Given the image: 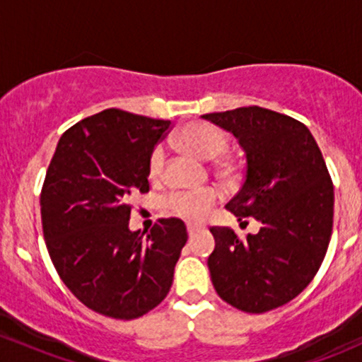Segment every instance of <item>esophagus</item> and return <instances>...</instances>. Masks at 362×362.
I'll return each mask as SVG.
<instances>
[{
    "label": "esophagus",
    "mask_w": 362,
    "mask_h": 362,
    "mask_svg": "<svg viewBox=\"0 0 362 362\" xmlns=\"http://www.w3.org/2000/svg\"><path fill=\"white\" fill-rule=\"evenodd\" d=\"M199 230H203V227L197 226V223H187V232H189V235H191V238H192V235H196Z\"/></svg>",
    "instance_id": "esophagus-1"
}]
</instances>
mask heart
<instances>
[{"mask_svg": "<svg viewBox=\"0 0 362 362\" xmlns=\"http://www.w3.org/2000/svg\"><path fill=\"white\" fill-rule=\"evenodd\" d=\"M177 144L180 149L196 158L216 159L227 147V139L216 127L208 123H189L178 132ZM165 168V149L161 146L152 151L149 159V171L152 177H159ZM220 192L215 187L192 189V191H173L165 197V208L171 215L185 220H203L215 203Z\"/></svg>", "mask_w": 362, "mask_h": 362, "instance_id": "heart-1", "label": "heart"}]
</instances>
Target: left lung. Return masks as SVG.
<instances>
[{
    "label": "left lung",
    "instance_id": "obj_1",
    "mask_svg": "<svg viewBox=\"0 0 362 362\" xmlns=\"http://www.w3.org/2000/svg\"><path fill=\"white\" fill-rule=\"evenodd\" d=\"M201 117L230 132L246 154L245 180L226 208L262 223L246 239L211 227V283L243 312L277 309L309 286L328 250L334 194L325 158L305 124L271 109L250 105Z\"/></svg>",
    "mask_w": 362,
    "mask_h": 362
}]
</instances>
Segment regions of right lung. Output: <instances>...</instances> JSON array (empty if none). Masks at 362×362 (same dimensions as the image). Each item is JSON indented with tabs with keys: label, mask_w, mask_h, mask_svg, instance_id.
I'll return each mask as SVG.
<instances>
[{
	"label": "right lung",
	"mask_w": 362,
	"mask_h": 362,
	"mask_svg": "<svg viewBox=\"0 0 362 362\" xmlns=\"http://www.w3.org/2000/svg\"><path fill=\"white\" fill-rule=\"evenodd\" d=\"M171 121L121 109L85 117L60 136L43 189L48 253L72 295L112 319H136L168 295L187 229L161 218L128 229L132 194L149 192V159Z\"/></svg>",
	"instance_id": "1"
}]
</instances>
